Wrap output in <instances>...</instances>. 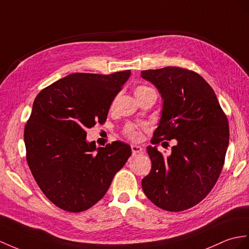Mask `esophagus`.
Wrapping results in <instances>:
<instances>
[{
  "label": "esophagus",
  "instance_id": "1",
  "mask_svg": "<svg viewBox=\"0 0 249 249\" xmlns=\"http://www.w3.org/2000/svg\"><path fill=\"white\" fill-rule=\"evenodd\" d=\"M131 150H132L133 155H135V154H138V153H142V148L141 147V145H136V144L131 145Z\"/></svg>",
  "mask_w": 249,
  "mask_h": 249
}]
</instances>
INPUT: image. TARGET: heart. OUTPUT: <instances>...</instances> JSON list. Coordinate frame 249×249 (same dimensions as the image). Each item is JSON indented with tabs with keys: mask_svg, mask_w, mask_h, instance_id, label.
I'll list each match as a JSON object with an SVG mask.
<instances>
[{
	"mask_svg": "<svg viewBox=\"0 0 249 249\" xmlns=\"http://www.w3.org/2000/svg\"><path fill=\"white\" fill-rule=\"evenodd\" d=\"M152 89L145 86H138L135 89V96L138 97L144 93L149 92ZM144 128L143 125H137V124H126L124 129V135L131 141H139L142 138V130Z\"/></svg>",
	"mask_w": 249,
	"mask_h": 249,
	"instance_id": "heart-1",
	"label": "heart"
}]
</instances>
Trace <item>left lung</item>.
I'll return each mask as SVG.
<instances>
[{
  "mask_svg": "<svg viewBox=\"0 0 249 249\" xmlns=\"http://www.w3.org/2000/svg\"><path fill=\"white\" fill-rule=\"evenodd\" d=\"M142 77L163 99L151 143L177 139L167 157L156 147L147 148L152 168L142 180V190L163 210L189 209L207 196L220 177L229 142L227 116L213 89L196 71L167 66L142 71Z\"/></svg>",
  "mask_w": 249,
  "mask_h": 249,
  "instance_id": "8db88e82",
  "label": "left lung"
}]
</instances>
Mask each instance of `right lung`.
Returning <instances> with one entry per match:
<instances>
[{"label": "right lung", "mask_w": 249, "mask_h": 249, "mask_svg": "<svg viewBox=\"0 0 249 249\" xmlns=\"http://www.w3.org/2000/svg\"><path fill=\"white\" fill-rule=\"evenodd\" d=\"M130 75V70L75 72L36 97L24 129L26 160L40 189L57 207L69 212L92 207L131 156L130 145L121 142L96 148L95 142L86 141L88 128L106 123Z\"/></svg>", "instance_id": "1"}]
</instances>
